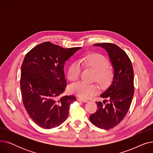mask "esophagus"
<instances>
[{
  "label": "esophagus",
  "mask_w": 153,
  "mask_h": 153,
  "mask_svg": "<svg viewBox=\"0 0 153 153\" xmlns=\"http://www.w3.org/2000/svg\"><path fill=\"white\" fill-rule=\"evenodd\" d=\"M77 100L78 101H81L82 102H87L88 100H86V99H82V98H77Z\"/></svg>",
  "instance_id": "esophagus-1"
}]
</instances>
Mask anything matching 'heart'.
<instances>
[{"label":"heart","instance_id":"obj_1","mask_svg":"<svg viewBox=\"0 0 153 153\" xmlns=\"http://www.w3.org/2000/svg\"><path fill=\"white\" fill-rule=\"evenodd\" d=\"M82 65L92 69L95 72V80L102 86L107 85L111 81L112 72L109 69V64L103 56L99 54H91L86 56L81 60ZM81 72V66L77 62L72 63L69 68L68 77L69 81L74 82L79 78ZM71 93L80 97L88 98L98 91V87L94 84L78 82L72 84L69 87Z\"/></svg>","mask_w":153,"mask_h":153}]
</instances>
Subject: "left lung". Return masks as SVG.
I'll return each instance as SVG.
<instances>
[{"label":"left lung","instance_id":"1","mask_svg":"<svg viewBox=\"0 0 153 153\" xmlns=\"http://www.w3.org/2000/svg\"><path fill=\"white\" fill-rule=\"evenodd\" d=\"M105 50L114 69L112 81L100 96L103 102H96L97 111L90 115L91 122L101 129L109 130L121 122L130 108L134 95V72L126 53L115 44L94 45Z\"/></svg>","mask_w":153,"mask_h":153}]
</instances>
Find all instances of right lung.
<instances>
[{
  "instance_id": "right-lung-1",
  "label": "right lung",
  "mask_w": 153,
  "mask_h": 153,
  "mask_svg": "<svg viewBox=\"0 0 153 153\" xmlns=\"http://www.w3.org/2000/svg\"><path fill=\"white\" fill-rule=\"evenodd\" d=\"M81 47L63 48L50 42L34 47L21 67L20 88L23 105L40 127L51 129L66 120L73 95L63 96L66 81L64 66Z\"/></svg>"
}]
</instances>
